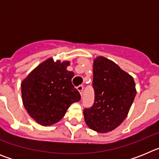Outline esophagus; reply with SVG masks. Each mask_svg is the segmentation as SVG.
<instances>
[{
    "label": "esophagus",
    "instance_id": "1",
    "mask_svg": "<svg viewBox=\"0 0 159 159\" xmlns=\"http://www.w3.org/2000/svg\"><path fill=\"white\" fill-rule=\"evenodd\" d=\"M77 90H78L79 92L80 93V95L82 96L83 93H84V86L83 85H80V86L77 87Z\"/></svg>",
    "mask_w": 159,
    "mask_h": 159
}]
</instances>
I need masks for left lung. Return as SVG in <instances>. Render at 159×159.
Masks as SVG:
<instances>
[{
    "mask_svg": "<svg viewBox=\"0 0 159 159\" xmlns=\"http://www.w3.org/2000/svg\"><path fill=\"white\" fill-rule=\"evenodd\" d=\"M92 87L95 101L84 110V120L95 131H111L126 119L133 103L136 95L134 79L116 63L99 57L94 60Z\"/></svg>",
    "mask_w": 159,
    "mask_h": 159,
    "instance_id": "1",
    "label": "left lung"
}]
</instances>
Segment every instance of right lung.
<instances>
[{"instance_id":"1","label":"right lung","mask_w":159,"mask_h":159,"mask_svg":"<svg viewBox=\"0 0 159 159\" xmlns=\"http://www.w3.org/2000/svg\"><path fill=\"white\" fill-rule=\"evenodd\" d=\"M68 61L48 59L29 73L21 83L24 106L29 116L42 126L57 123L80 94L71 83L74 73L67 70Z\"/></svg>"}]
</instances>
